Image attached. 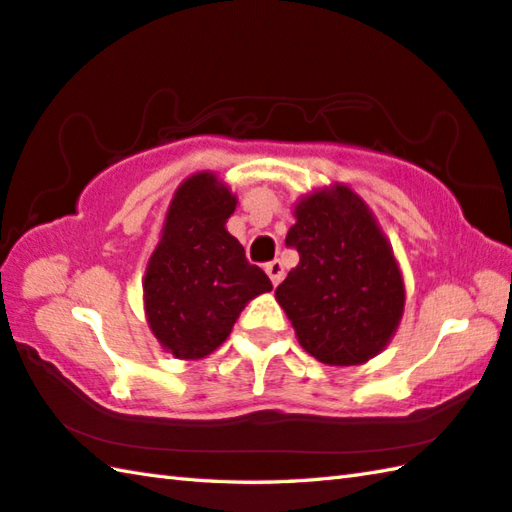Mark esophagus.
<instances>
[{
	"mask_svg": "<svg viewBox=\"0 0 512 512\" xmlns=\"http://www.w3.org/2000/svg\"><path fill=\"white\" fill-rule=\"evenodd\" d=\"M265 271H267V276H269L271 283H274V287H276V285L280 283V280H283V276H285L283 263H280L278 258H276V260H269V263L265 265Z\"/></svg>",
	"mask_w": 512,
	"mask_h": 512,
	"instance_id": "esophagus-1",
	"label": "esophagus"
}]
</instances>
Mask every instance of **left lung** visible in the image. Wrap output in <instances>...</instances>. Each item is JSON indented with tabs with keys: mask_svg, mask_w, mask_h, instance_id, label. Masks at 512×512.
I'll return each mask as SVG.
<instances>
[{
	"mask_svg": "<svg viewBox=\"0 0 512 512\" xmlns=\"http://www.w3.org/2000/svg\"><path fill=\"white\" fill-rule=\"evenodd\" d=\"M285 245L300 263L276 298L302 349L336 367L378 356L402 318L404 283L362 198L344 185L307 196Z\"/></svg>",
	"mask_w": 512,
	"mask_h": 512,
	"instance_id": "8db88e82",
	"label": "left lung"
}]
</instances>
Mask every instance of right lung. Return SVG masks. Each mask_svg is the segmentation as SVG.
<instances>
[{
  "label": "right lung",
  "instance_id": "right-lung-1",
  "mask_svg": "<svg viewBox=\"0 0 512 512\" xmlns=\"http://www.w3.org/2000/svg\"><path fill=\"white\" fill-rule=\"evenodd\" d=\"M234 207L232 192L207 172L174 194L143 283L150 329L174 358H205L221 347L245 302L271 291L265 271L225 229Z\"/></svg>",
  "mask_w": 512,
  "mask_h": 512
}]
</instances>
